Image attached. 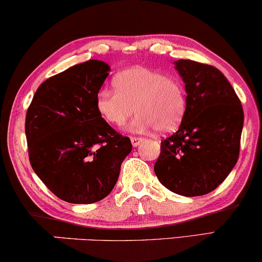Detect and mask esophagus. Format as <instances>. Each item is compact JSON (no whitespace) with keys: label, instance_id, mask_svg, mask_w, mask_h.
<instances>
[{"label":"esophagus","instance_id":"34e87169","mask_svg":"<svg viewBox=\"0 0 262 262\" xmlns=\"http://www.w3.org/2000/svg\"><path fill=\"white\" fill-rule=\"evenodd\" d=\"M143 141H144V139H143L142 137H136V136H132L131 137V143L134 146H138Z\"/></svg>","mask_w":262,"mask_h":262}]
</instances>
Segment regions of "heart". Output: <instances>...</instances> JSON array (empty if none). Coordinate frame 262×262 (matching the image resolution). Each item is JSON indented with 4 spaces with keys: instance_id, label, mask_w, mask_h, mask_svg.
<instances>
[{
    "instance_id": "heart-1",
    "label": "heart",
    "mask_w": 262,
    "mask_h": 262,
    "mask_svg": "<svg viewBox=\"0 0 262 262\" xmlns=\"http://www.w3.org/2000/svg\"><path fill=\"white\" fill-rule=\"evenodd\" d=\"M113 88L96 94V110L107 123L123 126L131 114L138 113L136 130L155 127L168 134L180 126L187 110V92L180 78L162 71L134 68L113 78Z\"/></svg>"
}]
</instances>
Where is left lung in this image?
I'll return each mask as SVG.
<instances>
[{
	"mask_svg": "<svg viewBox=\"0 0 262 262\" xmlns=\"http://www.w3.org/2000/svg\"><path fill=\"white\" fill-rule=\"evenodd\" d=\"M187 110L179 130L161 141L154 170L164 187L185 196L217 188L239 155L243 108L234 88L217 68L179 59Z\"/></svg>",
	"mask_w": 262,
	"mask_h": 262,
	"instance_id": "left-lung-1",
	"label": "left lung"
}]
</instances>
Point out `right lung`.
Instances as JSON below:
<instances>
[{
  "instance_id": "1",
  "label": "right lung",
  "mask_w": 262,
  "mask_h": 262,
  "mask_svg": "<svg viewBox=\"0 0 262 262\" xmlns=\"http://www.w3.org/2000/svg\"><path fill=\"white\" fill-rule=\"evenodd\" d=\"M101 60H87L39 85L26 113L28 157L46 187L64 202L92 204L107 196L130 154V138L96 110L108 76Z\"/></svg>"
}]
</instances>
